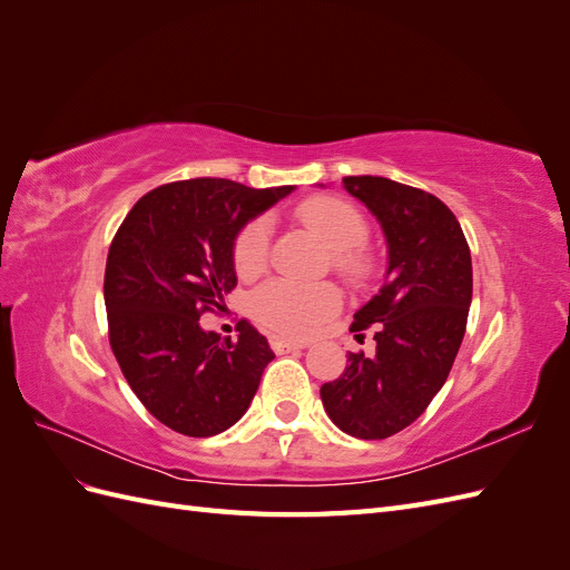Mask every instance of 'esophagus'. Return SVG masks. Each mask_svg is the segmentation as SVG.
<instances>
[{
	"label": "esophagus",
	"instance_id": "esophagus-1",
	"mask_svg": "<svg viewBox=\"0 0 570 570\" xmlns=\"http://www.w3.org/2000/svg\"><path fill=\"white\" fill-rule=\"evenodd\" d=\"M268 342H271V350H273L275 354H285V352H292V350H306V347H308L306 340L283 337V335H271Z\"/></svg>",
	"mask_w": 570,
	"mask_h": 570
}]
</instances>
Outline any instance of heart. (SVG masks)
Segmentation results:
<instances>
[{
	"label": "heart",
	"instance_id": "obj_1",
	"mask_svg": "<svg viewBox=\"0 0 570 570\" xmlns=\"http://www.w3.org/2000/svg\"><path fill=\"white\" fill-rule=\"evenodd\" d=\"M297 216L333 249V266L352 281L364 278L371 264L361 249L368 235L366 218L356 206L337 197H312L299 204ZM271 226L266 218H254L237 233L233 264L239 278H254L268 264ZM342 304L340 289L331 283H299L273 278L252 295L254 316L271 331L306 335L331 318Z\"/></svg>",
	"mask_w": 570,
	"mask_h": 570
}]
</instances>
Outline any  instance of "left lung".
Instances as JSON below:
<instances>
[{
	"mask_svg": "<svg viewBox=\"0 0 570 570\" xmlns=\"http://www.w3.org/2000/svg\"><path fill=\"white\" fill-rule=\"evenodd\" d=\"M342 185L381 223L387 271L350 327L364 337L373 325L375 354L350 352L321 400L342 433L385 440L421 416L452 371L473 297L471 249L435 195L381 176H347Z\"/></svg>",
	"mask_w": 570,
	"mask_h": 570,
	"instance_id": "left-lung-1",
	"label": "left lung"
}]
</instances>
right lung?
I'll use <instances>...</instances> for the list:
<instances>
[{
	"instance_id": "1",
	"label": "right lung",
	"mask_w": 570,
	"mask_h": 570,
	"mask_svg": "<svg viewBox=\"0 0 570 570\" xmlns=\"http://www.w3.org/2000/svg\"><path fill=\"white\" fill-rule=\"evenodd\" d=\"M292 189L168 183L137 199L114 235L105 273L111 350L137 400L180 435L212 438L235 425L275 356L249 321L237 323V340H220L199 316L237 285V233Z\"/></svg>"
}]
</instances>
